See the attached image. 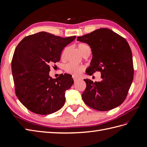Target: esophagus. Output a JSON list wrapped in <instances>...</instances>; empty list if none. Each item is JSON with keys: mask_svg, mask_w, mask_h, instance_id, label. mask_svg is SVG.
<instances>
[{"mask_svg": "<svg viewBox=\"0 0 147 147\" xmlns=\"http://www.w3.org/2000/svg\"><path fill=\"white\" fill-rule=\"evenodd\" d=\"M73 79H74V81L75 82L78 81V80H80V78H77V77H73Z\"/></svg>", "mask_w": 147, "mask_h": 147, "instance_id": "1", "label": "esophagus"}]
</instances>
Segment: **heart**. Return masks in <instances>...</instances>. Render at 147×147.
<instances>
[{
    "instance_id": "heart-1",
    "label": "heart",
    "mask_w": 147,
    "mask_h": 147,
    "mask_svg": "<svg viewBox=\"0 0 147 147\" xmlns=\"http://www.w3.org/2000/svg\"><path fill=\"white\" fill-rule=\"evenodd\" d=\"M79 51L80 52L81 55L84 56L88 52H91V48L88 45L84 43H78L77 45ZM68 48L66 47L64 49V50L62 52L61 58L64 59L66 55V53L67 52ZM65 70L67 72L73 75L74 77H78L84 71V67L83 66H77L75 65L72 64H67L65 66Z\"/></svg>"
}]
</instances>
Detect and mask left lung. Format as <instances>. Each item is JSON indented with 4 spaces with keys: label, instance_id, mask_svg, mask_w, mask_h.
<instances>
[{
    "label": "left lung",
    "instance_id": "8db88e82",
    "mask_svg": "<svg viewBox=\"0 0 147 147\" xmlns=\"http://www.w3.org/2000/svg\"><path fill=\"white\" fill-rule=\"evenodd\" d=\"M90 46L92 59L86 74L100 72L102 80L84 79L82 95L88 106L99 111L117 107L126 99L134 77L132 51L126 39L107 28H100L78 37Z\"/></svg>",
    "mask_w": 147,
    "mask_h": 147
}]
</instances>
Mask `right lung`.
<instances>
[{"label":"right lung","instance_id":"right-lung-1","mask_svg":"<svg viewBox=\"0 0 147 147\" xmlns=\"http://www.w3.org/2000/svg\"><path fill=\"white\" fill-rule=\"evenodd\" d=\"M76 36L63 38L40 32L24 37L16 47L11 70L18 98L25 107L38 115H49L65 103V91L74 83L72 75H49L50 64L59 62L64 47Z\"/></svg>","mask_w":147,"mask_h":147}]
</instances>
